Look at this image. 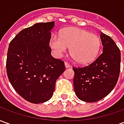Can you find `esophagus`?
<instances>
[{
    "label": "esophagus",
    "mask_w": 124,
    "mask_h": 124,
    "mask_svg": "<svg viewBox=\"0 0 124 124\" xmlns=\"http://www.w3.org/2000/svg\"><path fill=\"white\" fill-rule=\"evenodd\" d=\"M65 64V66H66V68H70L71 66H70V64H69L68 62H65L64 63Z\"/></svg>",
    "instance_id": "esophagus-1"
}]
</instances>
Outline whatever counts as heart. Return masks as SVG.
Returning <instances> with one entry per match:
<instances>
[{
  "label": "heart",
  "instance_id": "b5f03b06",
  "mask_svg": "<svg viewBox=\"0 0 124 124\" xmlns=\"http://www.w3.org/2000/svg\"><path fill=\"white\" fill-rule=\"evenodd\" d=\"M50 46L57 58L62 56L70 46V53L77 62L88 64L98 56L101 39L97 34L86 30L70 27L64 29L60 35L52 34Z\"/></svg>",
  "mask_w": 124,
  "mask_h": 124
}]
</instances>
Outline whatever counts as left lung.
I'll use <instances>...</instances> for the list:
<instances>
[{"mask_svg":"<svg viewBox=\"0 0 124 124\" xmlns=\"http://www.w3.org/2000/svg\"><path fill=\"white\" fill-rule=\"evenodd\" d=\"M103 52L84 67H73L74 89L78 98L86 102L99 101L109 94L117 84L121 54L111 37L100 34Z\"/></svg>","mask_w":124,"mask_h":124,"instance_id":"left-lung-1","label":"left lung"}]
</instances>
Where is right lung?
Listing matches in <instances>:
<instances>
[{
    "mask_svg": "<svg viewBox=\"0 0 124 124\" xmlns=\"http://www.w3.org/2000/svg\"><path fill=\"white\" fill-rule=\"evenodd\" d=\"M54 22L36 23L21 31L10 42L7 72L12 87L22 98L33 104L51 98L56 81L66 68L52 56L49 46Z\"/></svg>",
    "mask_w": 124,
    "mask_h": 124,
    "instance_id": "right-lung-1",
    "label": "right lung"
}]
</instances>
